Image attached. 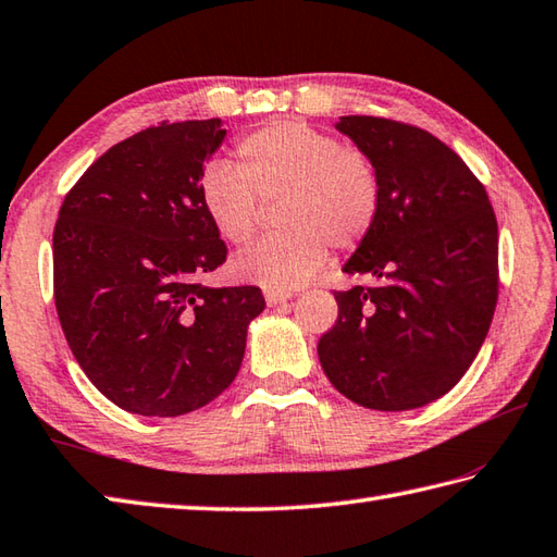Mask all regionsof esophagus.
Segmentation results:
<instances>
[{
	"label": "esophagus",
	"instance_id": "1",
	"mask_svg": "<svg viewBox=\"0 0 557 557\" xmlns=\"http://www.w3.org/2000/svg\"><path fill=\"white\" fill-rule=\"evenodd\" d=\"M289 297H292L289 292H265L268 307H277V304H285V301H289Z\"/></svg>",
	"mask_w": 557,
	"mask_h": 557
}]
</instances>
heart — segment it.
Masks as SVG:
<instances>
[{
  "label": "heart",
  "mask_w": 557,
  "mask_h": 557,
  "mask_svg": "<svg viewBox=\"0 0 557 557\" xmlns=\"http://www.w3.org/2000/svg\"><path fill=\"white\" fill-rule=\"evenodd\" d=\"M238 169L214 161L200 178L207 220L228 244L253 236L263 202L280 200L282 232L236 256L238 277L268 292L304 287L329 258V244L355 248L372 232L381 181L362 149L345 147L301 120H275L238 139Z\"/></svg>",
  "instance_id": "1"
}]
</instances>
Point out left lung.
I'll list each match as a JSON object with an SVG mask.
<instances>
[{
    "instance_id": "obj_1",
    "label": "left lung",
    "mask_w": 557,
    "mask_h": 557,
    "mask_svg": "<svg viewBox=\"0 0 557 557\" xmlns=\"http://www.w3.org/2000/svg\"><path fill=\"white\" fill-rule=\"evenodd\" d=\"M337 133L374 161L381 207L335 292L319 341L325 376L372 410H412L459 384L497 304V220L483 183L434 135L396 120L343 115Z\"/></svg>"
}]
</instances>
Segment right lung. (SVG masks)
I'll use <instances>...</instances> for the list:
<instances>
[{
	"instance_id": "add662e5",
	"label": "right lung",
	"mask_w": 557,
	"mask_h": 557,
	"mask_svg": "<svg viewBox=\"0 0 557 557\" xmlns=\"http://www.w3.org/2000/svg\"><path fill=\"white\" fill-rule=\"evenodd\" d=\"M220 117L117 141L67 193L52 234L54 307L76 362L117 408L176 418L236 379L258 287H205L226 260L200 178Z\"/></svg>"
}]
</instances>
